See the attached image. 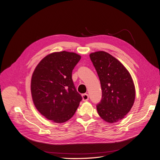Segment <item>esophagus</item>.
<instances>
[{
    "instance_id": "34e87169",
    "label": "esophagus",
    "mask_w": 160,
    "mask_h": 160,
    "mask_svg": "<svg viewBox=\"0 0 160 160\" xmlns=\"http://www.w3.org/2000/svg\"><path fill=\"white\" fill-rule=\"evenodd\" d=\"M82 98H83V101H88L89 99V95L88 94H82Z\"/></svg>"
}]
</instances>
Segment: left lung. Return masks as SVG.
Here are the masks:
<instances>
[{
  "label": "left lung",
  "instance_id": "8db88e82",
  "mask_svg": "<svg viewBox=\"0 0 160 160\" xmlns=\"http://www.w3.org/2000/svg\"><path fill=\"white\" fill-rule=\"evenodd\" d=\"M99 78L102 97L97 104L100 117L109 123L122 119L133 107L135 89L128 71L110 54L99 51L90 54Z\"/></svg>",
  "mask_w": 160,
  "mask_h": 160
}]
</instances>
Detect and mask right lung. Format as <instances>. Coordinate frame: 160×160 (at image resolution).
Wrapping results in <instances>:
<instances>
[{"label": "right lung", "instance_id": "1", "mask_svg": "<svg viewBox=\"0 0 160 160\" xmlns=\"http://www.w3.org/2000/svg\"><path fill=\"white\" fill-rule=\"evenodd\" d=\"M81 57L66 51L46 56L36 68L31 93L38 110L57 123L68 121L82 99L72 79V71Z\"/></svg>", "mask_w": 160, "mask_h": 160}]
</instances>
